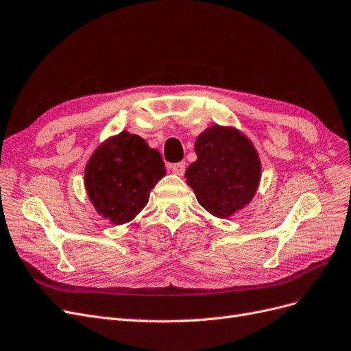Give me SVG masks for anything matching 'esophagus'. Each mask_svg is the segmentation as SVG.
<instances>
[{
    "instance_id": "obj_1",
    "label": "esophagus",
    "mask_w": 351,
    "mask_h": 351,
    "mask_svg": "<svg viewBox=\"0 0 351 351\" xmlns=\"http://www.w3.org/2000/svg\"><path fill=\"white\" fill-rule=\"evenodd\" d=\"M185 167H186V163L185 162H178V163H173L172 165V172L176 173V175H180L182 176L185 173Z\"/></svg>"
}]
</instances>
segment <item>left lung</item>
<instances>
[{"label": "left lung", "mask_w": 351, "mask_h": 351, "mask_svg": "<svg viewBox=\"0 0 351 351\" xmlns=\"http://www.w3.org/2000/svg\"><path fill=\"white\" fill-rule=\"evenodd\" d=\"M195 153L198 159L185 178L206 211L226 218L252 201L261 180V160L241 133L213 125L197 138Z\"/></svg>", "instance_id": "8db88e82"}]
</instances>
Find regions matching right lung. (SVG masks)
<instances>
[{
    "label": "right lung",
    "mask_w": 351,
    "mask_h": 351,
    "mask_svg": "<svg viewBox=\"0 0 351 351\" xmlns=\"http://www.w3.org/2000/svg\"><path fill=\"white\" fill-rule=\"evenodd\" d=\"M166 173L160 153L123 132L99 146L85 169V186L95 210L120 226L133 219Z\"/></svg>",
    "instance_id": "obj_1"
}]
</instances>
